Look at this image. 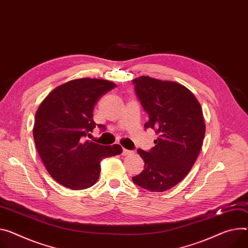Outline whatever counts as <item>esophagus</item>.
Here are the masks:
<instances>
[{
	"instance_id": "1",
	"label": "esophagus",
	"mask_w": 248,
	"mask_h": 248,
	"mask_svg": "<svg viewBox=\"0 0 248 248\" xmlns=\"http://www.w3.org/2000/svg\"><path fill=\"white\" fill-rule=\"evenodd\" d=\"M132 153H133L132 150H128V149H125V148L123 149V155H124V156H127V155H130V154H132Z\"/></svg>"
}]
</instances>
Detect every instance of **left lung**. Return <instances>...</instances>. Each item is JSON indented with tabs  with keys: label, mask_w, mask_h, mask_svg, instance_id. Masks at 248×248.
<instances>
[{
	"label": "left lung",
	"mask_w": 248,
	"mask_h": 248,
	"mask_svg": "<svg viewBox=\"0 0 248 248\" xmlns=\"http://www.w3.org/2000/svg\"><path fill=\"white\" fill-rule=\"evenodd\" d=\"M131 82L149 117L144 127L157 134L154 147L148 151L138 149L144 170L132 177V181L150 192H163L182 181L196 162L206 132L202 110L196 97L181 84L148 76Z\"/></svg>",
	"instance_id": "obj_1"
}]
</instances>
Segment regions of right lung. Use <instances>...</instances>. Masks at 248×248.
I'll use <instances>...</instances> for the list:
<instances>
[{"label":"right lung","instance_id":"add662e5","mask_svg":"<svg viewBox=\"0 0 248 248\" xmlns=\"http://www.w3.org/2000/svg\"><path fill=\"white\" fill-rule=\"evenodd\" d=\"M116 87L100 79H76L49 93L36 110L33 139L50 176L72 190L92 187L100 177L101 160L121 154L119 144L101 145L86 140L98 126L93 110L99 99Z\"/></svg>","mask_w":248,"mask_h":248}]
</instances>
